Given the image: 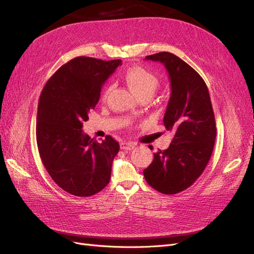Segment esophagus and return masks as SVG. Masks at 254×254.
Segmentation results:
<instances>
[{
    "label": "esophagus",
    "instance_id": "obj_1",
    "mask_svg": "<svg viewBox=\"0 0 254 254\" xmlns=\"http://www.w3.org/2000/svg\"><path fill=\"white\" fill-rule=\"evenodd\" d=\"M135 147V144L133 142H127L124 141L121 143V149H124V150H130V149H133Z\"/></svg>",
    "mask_w": 254,
    "mask_h": 254
}]
</instances>
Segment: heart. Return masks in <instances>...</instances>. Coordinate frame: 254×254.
I'll list each match as a JSON object with an SVG mask.
<instances>
[{"label": "heart", "mask_w": 254, "mask_h": 254, "mask_svg": "<svg viewBox=\"0 0 254 254\" xmlns=\"http://www.w3.org/2000/svg\"><path fill=\"white\" fill-rule=\"evenodd\" d=\"M124 78L128 84L129 89L137 97L144 95H153V93L159 88V78L157 76L148 71L147 68L143 66L134 65L127 68L125 72ZM109 93V88H107L104 92V98L107 97Z\"/></svg>", "instance_id": "1"}]
</instances>
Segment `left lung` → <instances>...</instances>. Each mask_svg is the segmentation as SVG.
I'll return each mask as SVG.
<instances>
[{
    "label": "left lung",
    "mask_w": 254,
    "mask_h": 254,
    "mask_svg": "<svg viewBox=\"0 0 254 254\" xmlns=\"http://www.w3.org/2000/svg\"><path fill=\"white\" fill-rule=\"evenodd\" d=\"M146 59L163 64L170 76L172 93L163 123L174 137L167 149L153 153L143 174L151 188L173 195L190 188L203 173L213 152L216 124L209 90L193 67L168 52Z\"/></svg>",
    "instance_id": "8db88e82"
}]
</instances>
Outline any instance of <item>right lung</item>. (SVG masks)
Instances as JSON below:
<instances>
[{"label":"right lung","mask_w":254,"mask_h":254,"mask_svg":"<svg viewBox=\"0 0 254 254\" xmlns=\"http://www.w3.org/2000/svg\"><path fill=\"white\" fill-rule=\"evenodd\" d=\"M122 60L76 57L54 73L38 104L36 137L48 173L66 193L89 197L110 181L120 144L111 135L98 143L82 131L105 81Z\"/></svg>","instance_id":"1"}]
</instances>
